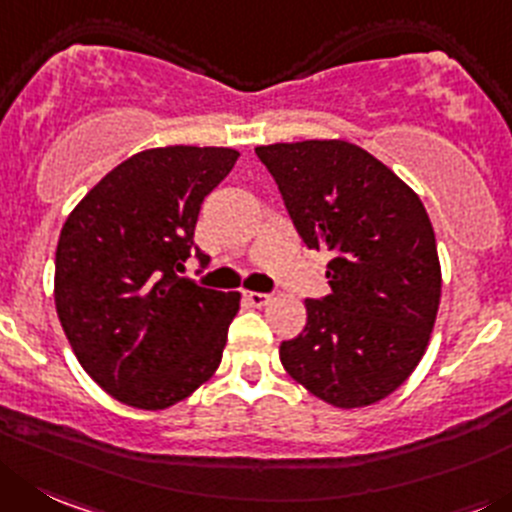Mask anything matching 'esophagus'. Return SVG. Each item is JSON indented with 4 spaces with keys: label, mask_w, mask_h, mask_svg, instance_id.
Here are the masks:
<instances>
[{
    "label": "esophagus",
    "mask_w": 512,
    "mask_h": 512,
    "mask_svg": "<svg viewBox=\"0 0 512 512\" xmlns=\"http://www.w3.org/2000/svg\"><path fill=\"white\" fill-rule=\"evenodd\" d=\"M245 300H247V303H250V305H255V308H262V305H265L267 300H270V295L255 293V290H247Z\"/></svg>",
    "instance_id": "1"
}]
</instances>
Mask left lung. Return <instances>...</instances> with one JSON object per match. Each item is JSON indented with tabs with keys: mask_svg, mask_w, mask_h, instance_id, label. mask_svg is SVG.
Wrapping results in <instances>:
<instances>
[{
	"mask_svg": "<svg viewBox=\"0 0 512 512\" xmlns=\"http://www.w3.org/2000/svg\"><path fill=\"white\" fill-rule=\"evenodd\" d=\"M308 250H328L331 295L305 300L303 333L283 341L290 379L338 409L369 407L412 376L442 295L422 199L356 143L257 146Z\"/></svg>",
	"mask_w": 512,
	"mask_h": 512,
	"instance_id": "1",
	"label": "left lung"
}]
</instances>
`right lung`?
Segmentation results:
<instances>
[{"label": "right lung", "mask_w": 512, "mask_h": 512, "mask_svg": "<svg viewBox=\"0 0 512 512\" xmlns=\"http://www.w3.org/2000/svg\"><path fill=\"white\" fill-rule=\"evenodd\" d=\"M240 151L164 146L108 171L70 212L55 308L85 374L128 407L161 412L214 376L240 293L179 278L209 191Z\"/></svg>", "instance_id": "obj_1"}]
</instances>
